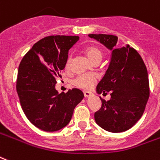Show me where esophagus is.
<instances>
[{
    "mask_svg": "<svg viewBox=\"0 0 160 160\" xmlns=\"http://www.w3.org/2000/svg\"><path fill=\"white\" fill-rule=\"evenodd\" d=\"M83 94H84V97H85V98H89V97H91V96H92V92H88V91H84Z\"/></svg>",
    "mask_w": 160,
    "mask_h": 160,
    "instance_id": "34e87169",
    "label": "esophagus"
}]
</instances>
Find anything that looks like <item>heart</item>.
<instances>
[{
  "label": "heart",
  "mask_w": 160,
  "mask_h": 160,
  "mask_svg": "<svg viewBox=\"0 0 160 160\" xmlns=\"http://www.w3.org/2000/svg\"><path fill=\"white\" fill-rule=\"evenodd\" d=\"M85 53L88 56L91 62H93L95 61H101L102 58V52L100 48L95 46H88L85 48ZM72 62V56L71 54L67 57L66 62H65V68L69 69L70 65ZM96 77L93 74L83 73L77 76L72 81V84L78 88H82V89H90L95 84Z\"/></svg>",
  "instance_id": "b5f03b06"
}]
</instances>
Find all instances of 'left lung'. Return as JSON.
I'll return each instance as SVG.
<instances>
[{"label":"left lung","instance_id":"left-lung-1","mask_svg":"<svg viewBox=\"0 0 160 160\" xmlns=\"http://www.w3.org/2000/svg\"><path fill=\"white\" fill-rule=\"evenodd\" d=\"M112 50L109 67L97 92H111V99L101 98L102 107L94 118L105 131L119 133L131 129L142 116L149 97L146 66L137 51L127 45L116 48L118 38L112 34H88Z\"/></svg>","mask_w":160,"mask_h":160}]
</instances>
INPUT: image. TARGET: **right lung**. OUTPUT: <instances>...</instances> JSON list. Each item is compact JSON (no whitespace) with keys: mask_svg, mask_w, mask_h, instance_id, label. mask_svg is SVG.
<instances>
[{"mask_svg":"<svg viewBox=\"0 0 160 160\" xmlns=\"http://www.w3.org/2000/svg\"><path fill=\"white\" fill-rule=\"evenodd\" d=\"M78 39V36H47L35 43L20 62L16 80L20 106L28 120L40 130L56 131L67 126L83 98L77 88L66 93L55 89L68 50Z\"/></svg>","mask_w":160,"mask_h":160,"instance_id":"obj_1","label":"right lung"}]
</instances>
